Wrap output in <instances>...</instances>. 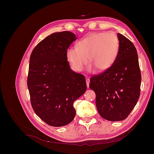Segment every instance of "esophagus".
<instances>
[{"mask_svg":"<svg viewBox=\"0 0 154 154\" xmlns=\"http://www.w3.org/2000/svg\"><path fill=\"white\" fill-rule=\"evenodd\" d=\"M85 80H86L87 86V87H88V86H89V83H90V80H89V78H87L85 79Z\"/></svg>","mask_w":154,"mask_h":154,"instance_id":"34e87169","label":"esophagus"}]
</instances>
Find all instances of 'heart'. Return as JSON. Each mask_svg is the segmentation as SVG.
Here are the masks:
<instances>
[{
  "mask_svg": "<svg viewBox=\"0 0 154 154\" xmlns=\"http://www.w3.org/2000/svg\"><path fill=\"white\" fill-rule=\"evenodd\" d=\"M119 47V40L114 32L93 34L79 41L77 48L66 51L68 61L76 71H82L88 62V71H105L115 62Z\"/></svg>",
  "mask_w": 154,
  "mask_h": 154,
  "instance_id": "b5f03b06",
  "label": "heart"
}]
</instances>
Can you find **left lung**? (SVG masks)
<instances>
[{"mask_svg":"<svg viewBox=\"0 0 154 154\" xmlns=\"http://www.w3.org/2000/svg\"><path fill=\"white\" fill-rule=\"evenodd\" d=\"M117 58L109 69L93 75L89 87L96 93L97 110L102 118L119 122L128 117L140 95L141 75L133 43L118 33Z\"/></svg>","mask_w":154,"mask_h":154,"instance_id":"8db88e82","label":"left lung"}]
</instances>
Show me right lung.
Wrapping results in <instances>:
<instances>
[{"label": "right lung", "instance_id": "right-lung-1", "mask_svg": "<svg viewBox=\"0 0 154 154\" xmlns=\"http://www.w3.org/2000/svg\"><path fill=\"white\" fill-rule=\"evenodd\" d=\"M75 34L70 31L54 32L46 37L32 50L27 87L35 112L53 127L71 123L76 114L74 101L84 94V76L73 71L66 51Z\"/></svg>", "mask_w": 154, "mask_h": 154}]
</instances>
